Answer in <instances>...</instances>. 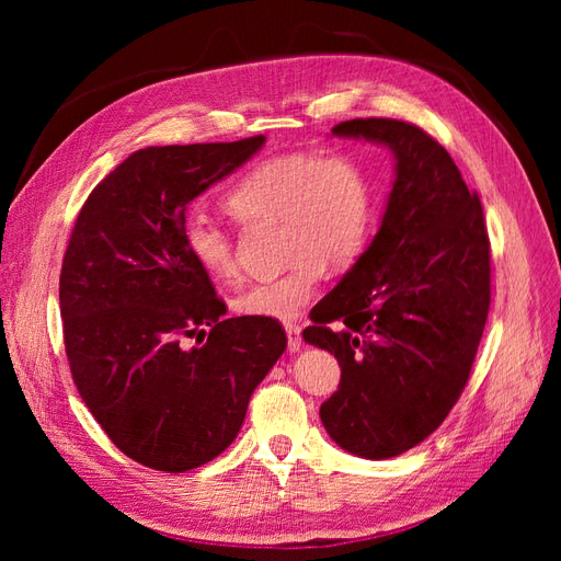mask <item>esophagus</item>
<instances>
[{
  "mask_svg": "<svg viewBox=\"0 0 561 561\" xmlns=\"http://www.w3.org/2000/svg\"><path fill=\"white\" fill-rule=\"evenodd\" d=\"M285 334H287V348L293 353L301 348V328L295 325V322H287L285 325Z\"/></svg>",
  "mask_w": 561,
  "mask_h": 561,
  "instance_id": "esophagus-1",
  "label": "esophagus"
}]
</instances>
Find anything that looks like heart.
<instances>
[{
  "label": "heart",
  "instance_id": "1",
  "mask_svg": "<svg viewBox=\"0 0 561 561\" xmlns=\"http://www.w3.org/2000/svg\"><path fill=\"white\" fill-rule=\"evenodd\" d=\"M225 203L241 225L280 222L290 260L280 276L254 283L233 299V309L250 318L295 320L316 297L325 268L344 271L360 257L375 222L369 175L348 154L297 151L262 161L231 186ZM182 243L213 278L239 271L231 233L208 217L186 219Z\"/></svg>",
  "mask_w": 561,
  "mask_h": 561
}]
</instances>
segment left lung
Segmentation results:
<instances>
[{
  "instance_id": "1",
  "label": "left lung",
  "mask_w": 561,
  "mask_h": 561,
  "mask_svg": "<svg viewBox=\"0 0 561 561\" xmlns=\"http://www.w3.org/2000/svg\"><path fill=\"white\" fill-rule=\"evenodd\" d=\"M332 135L396 159L377 236L304 330L342 367L322 426L348 454L381 461L423 443L468 383L491 301L489 236L478 192L426 130L351 118Z\"/></svg>"
}]
</instances>
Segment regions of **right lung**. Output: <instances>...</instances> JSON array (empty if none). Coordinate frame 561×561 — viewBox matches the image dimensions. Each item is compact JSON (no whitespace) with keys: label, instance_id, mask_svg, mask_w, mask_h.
<instances>
[{"label":"right lung","instance_id":"1","mask_svg":"<svg viewBox=\"0 0 561 561\" xmlns=\"http://www.w3.org/2000/svg\"><path fill=\"white\" fill-rule=\"evenodd\" d=\"M264 142L133 151L75 222L60 271L72 379L112 443L147 468L184 472L222 454L287 346L274 318L225 320V301L182 243L186 206Z\"/></svg>","mask_w":561,"mask_h":561}]
</instances>
